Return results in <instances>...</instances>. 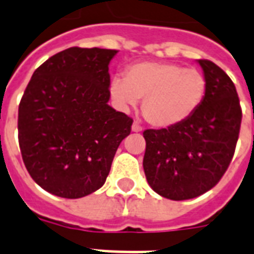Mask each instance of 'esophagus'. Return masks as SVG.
<instances>
[{
	"label": "esophagus",
	"mask_w": 254,
	"mask_h": 254,
	"mask_svg": "<svg viewBox=\"0 0 254 254\" xmlns=\"http://www.w3.org/2000/svg\"><path fill=\"white\" fill-rule=\"evenodd\" d=\"M131 130L135 131V133H138V131H142V127H141L138 123H133V125H131Z\"/></svg>",
	"instance_id": "obj_1"
}]
</instances>
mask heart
Wrapping results in <instances>:
<instances>
[{
	"label": "heart",
	"instance_id": "1",
	"mask_svg": "<svg viewBox=\"0 0 254 254\" xmlns=\"http://www.w3.org/2000/svg\"><path fill=\"white\" fill-rule=\"evenodd\" d=\"M207 80L197 68H183L177 63L139 62L115 77L111 95L121 108L133 107L142 99V115L159 127L181 124L200 107Z\"/></svg>",
	"mask_w": 254,
	"mask_h": 254
}]
</instances>
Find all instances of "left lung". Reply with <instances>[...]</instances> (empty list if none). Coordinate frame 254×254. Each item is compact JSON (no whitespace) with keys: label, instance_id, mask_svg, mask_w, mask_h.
Returning a JSON list of instances; mask_svg holds the SVG:
<instances>
[{"label":"left lung","instance_id":"left-lung-1","mask_svg":"<svg viewBox=\"0 0 254 254\" xmlns=\"http://www.w3.org/2000/svg\"><path fill=\"white\" fill-rule=\"evenodd\" d=\"M207 89L191 117L166 129H146L143 170L161 196L187 200L219 183L232 161L243 111L231 77L207 59H199Z\"/></svg>","mask_w":254,"mask_h":254}]
</instances>
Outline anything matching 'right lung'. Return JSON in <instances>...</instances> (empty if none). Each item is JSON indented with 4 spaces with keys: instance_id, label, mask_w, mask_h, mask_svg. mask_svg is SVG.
<instances>
[{
    "instance_id": "obj_1",
    "label": "right lung",
    "mask_w": 254,
    "mask_h": 254,
    "mask_svg": "<svg viewBox=\"0 0 254 254\" xmlns=\"http://www.w3.org/2000/svg\"><path fill=\"white\" fill-rule=\"evenodd\" d=\"M117 50L69 47L38 67L18 108V142L30 177L77 199L107 181L133 119L108 105V64Z\"/></svg>"
}]
</instances>
